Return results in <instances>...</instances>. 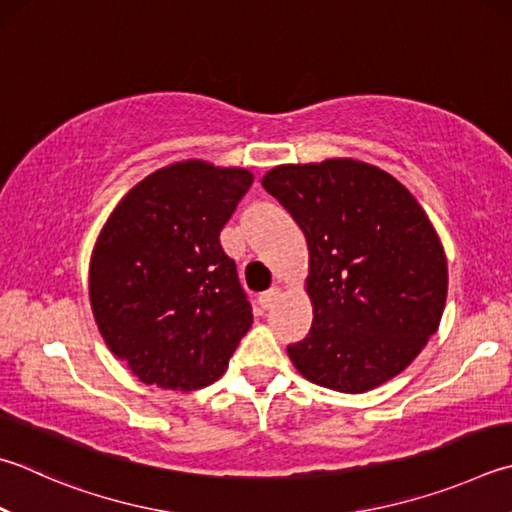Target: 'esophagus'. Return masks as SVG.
Here are the masks:
<instances>
[{
    "label": "esophagus",
    "mask_w": 512,
    "mask_h": 512,
    "mask_svg": "<svg viewBox=\"0 0 512 512\" xmlns=\"http://www.w3.org/2000/svg\"><path fill=\"white\" fill-rule=\"evenodd\" d=\"M280 297H282V288H271V291L259 295V304H262V309H271Z\"/></svg>",
    "instance_id": "obj_1"
}]
</instances>
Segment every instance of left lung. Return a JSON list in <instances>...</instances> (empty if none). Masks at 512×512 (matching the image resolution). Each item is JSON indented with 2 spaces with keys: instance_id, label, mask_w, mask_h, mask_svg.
<instances>
[{
  "instance_id": "1",
  "label": "left lung",
  "mask_w": 512,
  "mask_h": 512,
  "mask_svg": "<svg viewBox=\"0 0 512 512\" xmlns=\"http://www.w3.org/2000/svg\"><path fill=\"white\" fill-rule=\"evenodd\" d=\"M262 185L309 246L313 327L286 349L295 369L345 394L401 374L439 329L448 297V259L421 203L356 159L277 165Z\"/></svg>"
}]
</instances>
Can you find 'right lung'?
<instances>
[{
    "label": "right lung",
    "mask_w": 512,
    "mask_h": 512,
    "mask_svg": "<svg viewBox=\"0 0 512 512\" xmlns=\"http://www.w3.org/2000/svg\"><path fill=\"white\" fill-rule=\"evenodd\" d=\"M250 183L246 167L165 165L102 226L89 262L91 311L109 351L143 383L174 392L215 383L253 324L219 244Z\"/></svg>",
    "instance_id": "obj_1"
}]
</instances>
